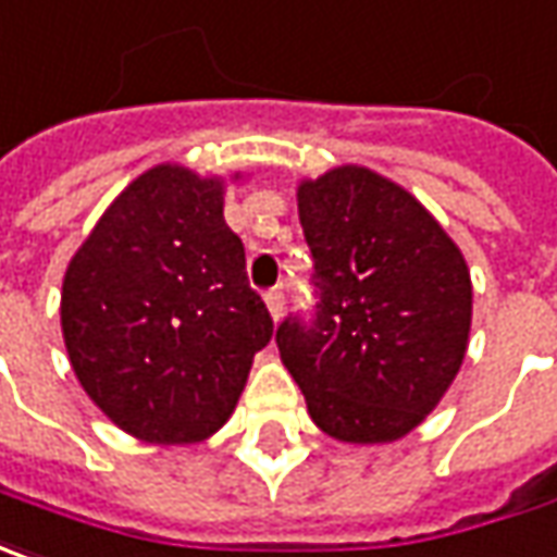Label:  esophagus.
<instances>
[{
	"mask_svg": "<svg viewBox=\"0 0 557 557\" xmlns=\"http://www.w3.org/2000/svg\"><path fill=\"white\" fill-rule=\"evenodd\" d=\"M264 305H268L271 317H274V320H280V317H283V311H286V296H283V289H271V293L264 296Z\"/></svg>",
	"mask_w": 557,
	"mask_h": 557,
	"instance_id": "34e87169",
	"label": "esophagus"
}]
</instances>
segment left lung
I'll return each mask as SVG.
<instances>
[{
  "instance_id": "obj_1",
  "label": "left lung",
  "mask_w": 557,
  "mask_h": 557,
  "mask_svg": "<svg viewBox=\"0 0 557 557\" xmlns=\"http://www.w3.org/2000/svg\"><path fill=\"white\" fill-rule=\"evenodd\" d=\"M298 221L314 256L311 320L277 326L283 367L320 432L392 444L441 404L462 367L471 277L434 215L363 165L298 184Z\"/></svg>"
}]
</instances>
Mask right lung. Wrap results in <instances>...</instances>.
<instances>
[{
    "label": "right lung",
    "instance_id": "obj_1",
    "mask_svg": "<svg viewBox=\"0 0 557 557\" xmlns=\"http://www.w3.org/2000/svg\"><path fill=\"white\" fill-rule=\"evenodd\" d=\"M61 330L79 385L123 432H219L274 336L224 221V182L163 163L128 184L70 259Z\"/></svg>",
    "mask_w": 557,
    "mask_h": 557
}]
</instances>
